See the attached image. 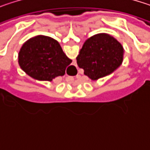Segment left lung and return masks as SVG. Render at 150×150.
<instances>
[{
    "instance_id": "8db88e82",
    "label": "left lung",
    "mask_w": 150,
    "mask_h": 150,
    "mask_svg": "<svg viewBox=\"0 0 150 150\" xmlns=\"http://www.w3.org/2000/svg\"><path fill=\"white\" fill-rule=\"evenodd\" d=\"M123 47L113 36L97 34L88 38L76 57L77 65L93 81L110 75L123 61Z\"/></svg>"
}]
</instances>
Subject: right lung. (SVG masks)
I'll list each match as a JSON object with an SVG mask.
<instances>
[{
  "label": "right lung",
  "mask_w": 150,
  "mask_h": 150,
  "mask_svg": "<svg viewBox=\"0 0 150 150\" xmlns=\"http://www.w3.org/2000/svg\"><path fill=\"white\" fill-rule=\"evenodd\" d=\"M18 62L29 76L51 81L65 74L72 61L64 54L59 42L48 36L37 35L28 40L20 49Z\"/></svg>",
  "instance_id": "right-lung-1"
}]
</instances>
